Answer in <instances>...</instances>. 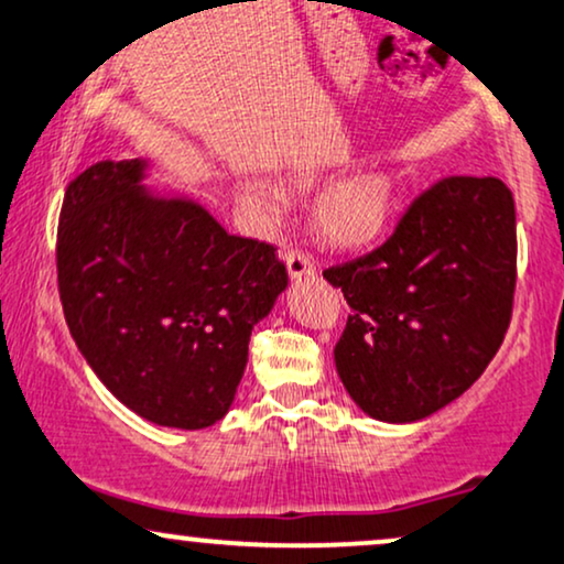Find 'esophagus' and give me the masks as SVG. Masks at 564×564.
<instances>
[{"mask_svg":"<svg viewBox=\"0 0 564 564\" xmlns=\"http://www.w3.org/2000/svg\"><path fill=\"white\" fill-rule=\"evenodd\" d=\"M284 263H288V271L293 280H303V276H311L316 271V263L308 253H303L301 248H293L284 253Z\"/></svg>","mask_w":564,"mask_h":564,"instance_id":"esophagus-1","label":"esophagus"}]
</instances>
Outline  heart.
I'll use <instances>...</instances> for the list:
<instances>
[{"label": "heart", "mask_w": 564, "mask_h": 564, "mask_svg": "<svg viewBox=\"0 0 564 564\" xmlns=\"http://www.w3.org/2000/svg\"><path fill=\"white\" fill-rule=\"evenodd\" d=\"M301 187L311 185V177L295 180ZM240 200L256 217L280 219L288 212V196L269 183H246ZM394 183L384 172H360L332 185L318 200L316 221L329 242L356 248L371 242L384 229L392 214Z\"/></svg>", "instance_id": "heart-1"}]
</instances>
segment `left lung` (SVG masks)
<instances>
[{
  "label": "left lung",
  "instance_id": "obj_1",
  "mask_svg": "<svg viewBox=\"0 0 564 564\" xmlns=\"http://www.w3.org/2000/svg\"><path fill=\"white\" fill-rule=\"evenodd\" d=\"M516 200L497 177H444L371 253L324 269L352 314L337 373L377 421L413 423L457 400L497 356L518 276Z\"/></svg>",
  "mask_w": 564,
  "mask_h": 564
}]
</instances>
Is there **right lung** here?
I'll return each mask as SVG.
<instances>
[{
  "mask_svg": "<svg viewBox=\"0 0 564 564\" xmlns=\"http://www.w3.org/2000/svg\"><path fill=\"white\" fill-rule=\"evenodd\" d=\"M145 159L67 185L57 282L75 345L141 419L206 429L232 405L253 326L288 288L274 246L229 235L191 198L154 196Z\"/></svg>",
  "mask_w": 564,
  "mask_h": 564,
  "instance_id": "obj_1",
  "label": "right lung"
}]
</instances>
